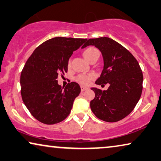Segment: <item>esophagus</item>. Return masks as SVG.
Wrapping results in <instances>:
<instances>
[{"mask_svg":"<svg viewBox=\"0 0 161 161\" xmlns=\"http://www.w3.org/2000/svg\"><path fill=\"white\" fill-rule=\"evenodd\" d=\"M80 89H81V91H85L86 90H88V88L85 87V86H80Z\"/></svg>","mask_w":161,"mask_h":161,"instance_id":"1","label":"esophagus"}]
</instances>
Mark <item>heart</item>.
<instances>
[{
  "label": "heart",
  "instance_id": "1",
  "mask_svg": "<svg viewBox=\"0 0 161 161\" xmlns=\"http://www.w3.org/2000/svg\"><path fill=\"white\" fill-rule=\"evenodd\" d=\"M99 55V52L96 48L93 47H90L86 49L83 52V56L88 61L90 60L91 58H93L95 55ZM68 65H70V61H69ZM95 75L93 74H89V75H85V74H80L78 75L77 77L75 78V80L78 83L82 84V85H88L91 83V81L94 78Z\"/></svg>",
  "mask_w": 161,
  "mask_h": 161
}]
</instances>
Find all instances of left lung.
<instances>
[{
	"label": "left lung",
	"instance_id": "1",
	"mask_svg": "<svg viewBox=\"0 0 161 161\" xmlns=\"http://www.w3.org/2000/svg\"><path fill=\"white\" fill-rule=\"evenodd\" d=\"M89 45L99 49L103 59V70L96 84L109 85L106 91L91 88L95 93L90 103L91 111L99 119L118 122L129 115L140 100L142 72L135 57L112 39H89L81 48Z\"/></svg>",
	"mask_w": 161,
	"mask_h": 161
}]
</instances>
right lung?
<instances>
[{"label":"right lung","instance_id":"1","mask_svg":"<svg viewBox=\"0 0 161 161\" xmlns=\"http://www.w3.org/2000/svg\"><path fill=\"white\" fill-rule=\"evenodd\" d=\"M87 39L55 37L35 49L21 74L22 100L31 115L46 125L63 121L70 114L73 101L80 93L77 83L62 87L58 74L68 72V60Z\"/></svg>","mask_w":161,"mask_h":161}]
</instances>
